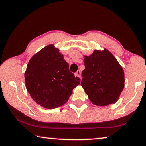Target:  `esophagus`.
I'll use <instances>...</instances> for the list:
<instances>
[{
  "label": "esophagus",
  "mask_w": 146,
  "mask_h": 146,
  "mask_svg": "<svg viewBox=\"0 0 146 146\" xmlns=\"http://www.w3.org/2000/svg\"><path fill=\"white\" fill-rule=\"evenodd\" d=\"M80 74H81V73H80V70H78L77 72L75 73V77H80Z\"/></svg>",
  "instance_id": "esophagus-1"
}]
</instances>
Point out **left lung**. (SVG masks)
Listing matches in <instances>:
<instances>
[{"instance_id":"8db88e82","label":"left lung","mask_w":146,"mask_h":146,"mask_svg":"<svg viewBox=\"0 0 146 146\" xmlns=\"http://www.w3.org/2000/svg\"><path fill=\"white\" fill-rule=\"evenodd\" d=\"M81 86L93 104L107 106L115 103L124 88V71L107 49L94 50L84 56Z\"/></svg>"}]
</instances>
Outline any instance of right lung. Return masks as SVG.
<instances>
[{"label":"right lung","mask_w":146,"mask_h":146,"mask_svg":"<svg viewBox=\"0 0 146 146\" xmlns=\"http://www.w3.org/2000/svg\"><path fill=\"white\" fill-rule=\"evenodd\" d=\"M25 78L27 90L32 98L48 109L64 105L73 88L80 84V78L69 71L63 54L52 44L31 58Z\"/></svg>","instance_id":"add662e5"}]
</instances>
